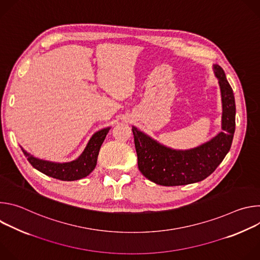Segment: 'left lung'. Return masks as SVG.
Returning <instances> with one entry per match:
<instances>
[{
    "label": "left lung",
    "instance_id": "left-lung-1",
    "mask_svg": "<svg viewBox=\"0 0 260 260\" xmlns=\"http://www.w3.org/2000/svg\"><path fill=\"white\" fill-rule=\"evenodd\" d=\"M213 70L221 90L222 132L210 141L187 150L169 148L133 126L140 172L164 186L200 182L210 176L229 153L236 129V103L232 86L220 66Z\"/></svg>",
    "mask_w": 260,
    "mask_h": 260
}]
</instances>
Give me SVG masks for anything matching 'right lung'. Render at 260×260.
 I'll return each mask as SVG.
<instances>
[{
  "mask_svg": "<svg viewBox=\"0 0 260 260\" xmlns=\"http://www.w3.org/2000/svg\"><path fill=\"white\" fill-rule=\"evenodd\" d=\"M110 127L103 128L92 135L81 155L69 162H53L34 157L21 147V150L28 162L39 172L46 176L61 180L74 181L88 176L95 168L101 146L109 133Z\"/></svg>",
  "mask_w": 260,
  "mask_h": 260,
  "instance_id": "1",
  "label": "right lung"
}]
</instances>
